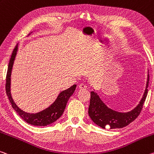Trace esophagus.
Instances as JSON below:
<instances>
[{
	"label": "esophagus",
	"instance_id": "1",
	"mask_svg": "<svg viewBox=\"0 0 154 154\" xmlns=\"http://www.w3.org/2000/svg\"><path fill=\"white\" fill-rule=\"evenodd\" d=\"M87 86H86V85L84 84H80L78 86V88L79 89H81V90H84V89H86Z\"/></svg>",
	"mask_w": 154,
	"mask_h": 154
}]
</instances>
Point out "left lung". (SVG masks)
Masks as SVG:
<instances>
[{"mask_svg": "<svg viewBox=\"0 0 154 154\" xmlns=\"http://www.w3.org/2000/svg\"><path fill=\"white\" fill-rule=\"evenodd\" d=\"M149 74L143 96L136 108L128 112H119L108 108L100 99L97 92H90L88 114L94 123L101 128H123L134 121L140 114L147 95Z\"/></svg>", "mask_w": 154, "mask_h": 154, "instance_id": "1", "label": "left lung"}]
</instances>
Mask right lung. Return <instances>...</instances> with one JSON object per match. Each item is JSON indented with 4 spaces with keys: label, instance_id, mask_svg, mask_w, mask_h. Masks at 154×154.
Returning a JSON list of instances; mask_svg holds the SVG:
<instances>
[{
    "label": "right lung",
    "instance_id": "obj_1",
    "mask_svg": "<svg viewBox=\"0 0 154 154\" xmlns=\"http://www.w3.org/2000/svg\"><path fill=\"white\" fill-rule=\"evenodd\" d=\"M30 35V34H29ZM18 46L17 45L16 47L14 48L11 56L10 60L9 62L8 69H7V73L6 77V93L8 99L11 104L12 108H14L18 115L26 123L35 126H46L50 125V124L54 123L55 121L60 118V116L62 115L63 112L66 106L67 102L70 97L74 93L75 88H76L77 85H73L69 88L61 92L60 94L58 95L55 101L48 107V108L43 109L42 111L38 113H27L23 110H22L20 108H19L17 105L14 101L12 99L11 94V70L13 68L14 62L15 60L16 56L18 51Z\"/></svg>",
    "mask_w": 154,
    "mask_h": 154
}]
</instances>
